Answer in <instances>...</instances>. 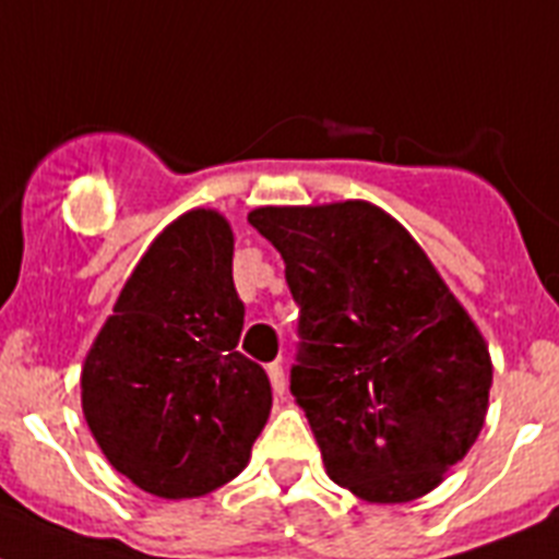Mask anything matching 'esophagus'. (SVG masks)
<instances>
[{
	"label": "esophagus",
	"mask_w": 559,
	"mask_h": 559,
	"mask_svg": "<svg viewBox=\"0 0 559 559\" xmlns=\"http://www.w3.org/2000/svg\"><path fill=\"white\" fill-rule=\"evenodd\" d=\"M266 374H270V383L275 389V395H284V389H287V378H284V367H281L278 360L266 367Z\"/></svg>",
	"instance_id": "34e87169"
}]
</instances>
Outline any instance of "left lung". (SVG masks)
<instances>
[{
  "instance_id": "1",
  "label": "left lung",
  "mask_w": 559,
  "mask_h": 559,
  "mask_svg": "<svg viewBox=\"0 0 559 559\" xmlns=\"http://www.w3.org/2000/svg\"><path fill=\"white\" fill-rule=\"evenodd\" d=\"M301 307L295 403L367 503L438 489L486 424L489 344L409 229L369 201L255 207Z\"/></svg>"
}]
</instances>
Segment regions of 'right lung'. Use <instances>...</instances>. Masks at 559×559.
<instances>
[{"mask_svg":"<svg viewBox=\"0 0 559 559\" xmlns=\"http://www.w3.org/2000/svg\"><path fill=\"white\" fill-rule=\"evenodd\" d=\"M236 236L195 207L153 238L82 367V412L110 466L164 500L201 497L247 466L270 378L238 352Z\"/></svg>","mask_w":559,"mask_h":559,"instance_id":"add662e5","label":"right lung"}]
</instances>
